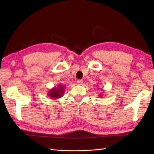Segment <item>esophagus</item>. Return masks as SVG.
<instances>
[{
  "label": "esophagus",
  "instance_id": "esophagus-1",
  "mask_svg": "<svg viewBox=\"0 0 154 154\" xmlns=\"http://www.w3.org/2000/svg\"><path fill=\"white\" fill-rule=\"evenodd\" d=\"M77 82L78 83V85H83V81L82 80H77Z\"/></svg>",
  "mask_w": 154,
  "mask_h": 154
}]
</instances>
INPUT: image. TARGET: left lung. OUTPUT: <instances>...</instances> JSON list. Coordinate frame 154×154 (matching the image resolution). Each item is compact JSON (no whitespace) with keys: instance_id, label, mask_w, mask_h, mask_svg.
Masks as SVG:
<instances>
[{"instance_id":"8db88e82","label":"left lung","mask_w":154,"mask_h":154,"mask_svg":"<svg viewBox=\"0 0 154 154\" xmlns=\"http://www.w3.org/2000/svg\"><path fill=\"white\" fill-rule=\"evenodd\" d=\"M99 95H100V97H102V96H103V94H99Z\"/></svg>"}]
</instances>
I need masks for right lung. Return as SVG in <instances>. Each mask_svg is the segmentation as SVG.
I'll list each match as a JSON object with an SVG mask.
<instances>
[{
    "instance_id": "add662e5",
    "label": "right lung",
    "mask_w": 154,
    "mask_h": 154,
    "mask_svg": "<svg viewBox=\"0 0 154 154\" xmlns=\"http://www.w3.org/2000/svg\"><path fill=\"white\" fill-rule=\"evenodd\" d=\"M65 87L62 84H58L57 87H53L48 91V96L51 99H57L62 97L65 92Z\"/></svg>"
}]
</instances>
